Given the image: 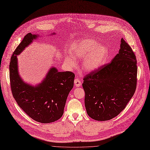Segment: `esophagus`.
<instances>
[{
	"label": "esophagus",
	"mask_w": 150,
	"mask_h": 150,
	"mask_svg": "<svg viewBox=\"0 0 150 150\" xmlns=\"http://www.w3.org/2000/svg\"><path fill=\"white\" fill-rule=\"evenodd\" d=\"M74 82L75 86H77H77H80L82 85V82H81V81H80V80L79 79H77V78H76V79H74Z\"/></svg>",
	"instance_id": "esophagus-1"
}]
</instances>
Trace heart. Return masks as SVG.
Wrapping results in <instances>:
<instances>
[{"label": "heart", "instance_id": "1", "mask_svg": "<svg viewBox=\"0 0 150 150\" xmlns=\"http://www.w3.org/2000/svg\"><path fill=\"white\" fill-rule=\"evenodd\" d=\"M71 54L74 59H84L82 64L83 70L86 72H91L105 62L108 50L106 46L99 44L93 39H84L72 46ZM74 58L67 57L66 62L70 65L74 66Z\"/></svg>", "mask_w": 150, "mask_h": 150}]
</instances>
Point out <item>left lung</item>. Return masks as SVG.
<instances>
[{"label":"left lung","instance_id":"obj_1","mask_svg":"<svg viewBox=\"0 0 150 150\" xmlns=\"http://www.w3.org/2000/svg\"><path fill=\"white\" fill-rule=\"evenodd\" d=\"M137 72L136 56L122 38L119 53L112 60L83 77L88 116L97 121H107L120 114L134 94Z\"/></svg>","mask_w":150,"mask_h":150}]
</instances>
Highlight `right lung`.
I'll use <instances>...</instances> for the list:
<instances>
[{
  "instance_id": "right-lung-1",
  "label": "right lung",
  "mask_w": 150,
  "mask_h": 150,
  "mask_svg": "<svg viewBox=\"0 0 150 150\" xmlns=\"http://www.w3.org/2000/svg\"><path fill=\"white\" fill-rule=\"evenodd\" d=\"M37 37L30 33L26 34L11 56L10 85L18 105L29 117L39 122L50 123L62 116L68 95L74 86L75 74L71 71L59 72L53 67L35 87L23 82L18 73L17 55Z\"/></svg>"
}]
</instances>
